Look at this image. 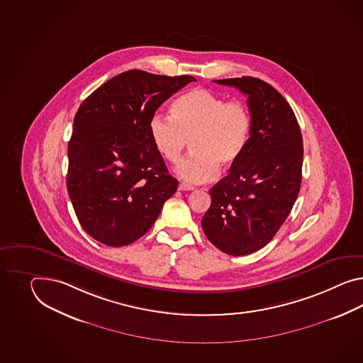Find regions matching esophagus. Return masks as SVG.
Wrapping results in <instances>:
<instances>
[{"label":"esophagus","mask_w":363,"mask_h":363,"mask_svg":"<svg viewBox=\"0 0 363 363\" xmlns=\"http://www.w3.org/2000/svg\"><path fill=\"white\" fill-rule=\"evenodd\" d=\"M178 190L181 191H190V190H194V187L190 185H186V184H179L178 185Z\"/></svg>","instance_id":"1"}]
</instances>
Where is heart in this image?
<instances>
[{
	"label": "heart",
	"mask_w": 363,
	"mask_h": 363,
	"mask_svg": "<svg viewBox=\"0 0 363 363\" xmlns=\"http://www.w3.org/2000/svg\"><path fill=\"white\" fill-rule=\"evenodd\" d=\"M172 113L173 116L150 118V139L170 164H177L191 142L193 155L176 169L186 184L213 181L220 167H233L247 148L252 118L241 101H227L208 89L196 88L174 99Z\"/></svg>",
	"instance_id": "heart-1"
}]
</instances>
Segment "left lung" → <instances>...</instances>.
I'll use <instances>...</instances> for the list:
<instances>
[{"label":"left lung","instance_id":"left-lung-1","mask_svg":"<svg viewBox=\"0 0 363 363\" xmlns=\"http://www.w3.org/2000/svg\"><path fill=\"white\" fill-rule=\"evenodd\" d=\"M215 82L247 96L252 130L242 156L210 190L202 227L221 252L247 256L265 247L291 213L301 190L303 138L291 106L265 81Z\"/></svg>","mask_w":363,"mask_h":363}]
</instances>
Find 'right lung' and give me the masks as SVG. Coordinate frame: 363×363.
<instances>
[{
  "mask_svg": "<svg viewBox=\"0 0 363 363\" xmlns=\"http://www.w3.org/2000/svg\"><path fill=\"white\" fill-rule=\"evenodd\" d=\"M193 76L123 72L79 107L68 143L67 189L81 227L108 247L140 239L176 193L150 121Z\"/></svg>",
  "mask_w": 363,
  "mask_h": 363,
  "instance_id": "1",
  "label": "right lung"
}]
</instances>
